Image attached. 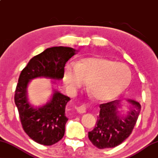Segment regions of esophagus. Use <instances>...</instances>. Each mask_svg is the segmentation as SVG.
<instances>
[{
  "mask_svg": "<svg viewBox=\"0 0 158 158\" xmlns=\"http://www.w3.org/2000/svg\"><path fill=\"white\" fill-rule=\"evenodd\" d=\"M86 110H87V105L86 104H82L81 106H78V107L77 108V111H78L79 113L81 114H83V113H85L86 112Z\"/></svg>",
  "mask_w": 158,
  "mask_h": 158,
  "instance_id": "34e87169",
  "label": "esophagus"
}]
</instances>
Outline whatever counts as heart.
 Segmentation results:
<instances>
[{
  "label": "heart",
  "instance_id": "1",
  "mask_svg": "<svg viewBox=\"0 0 158 158\" xmlns=\"http://www.w3.org/2000/svg\"><path fill=\"white\" fill-rule=\"evenodd\" d=\"M131 71L127 65L101 57H87L75 65H65L64 81L71 89L87 88L94 98L109 101L124 92L131 81Z\"/></svg>",
  "mask_w": 158,
  "mask_h": 158
}]
</instances>
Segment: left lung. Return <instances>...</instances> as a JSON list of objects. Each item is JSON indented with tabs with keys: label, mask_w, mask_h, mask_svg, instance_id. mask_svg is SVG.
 <instances>
[{
	"label": "left lung",
	"mask_w": 158,
	"mask_h": 158,
	"mask_svg": "<svg viewBox=\"0 0 158 158\" xmlns=\"http://www.w3.org/2000/svg\"><path fill=\"white\" fill-rule=\"evenodd\" d=\"M129 110L126 116L118 114L120 101L114 100L99 105V114L88 138L99 149L111 148L120 145L129 136L139 116L141 106L132 99H128Z\"/></svg>",
	"instance_id": "obj_1"
}]
</instances>
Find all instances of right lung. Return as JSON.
Listing matches in <instances>:
<instances>
[{"instance_id":"add662e5","label":"right lung","mask_w":158,"mask_h":158,"mask_svg":"<svg viewBox=\"0 0 158 158\" xmlns=\"http://www.w3.org/2000/svg\"><path fill=\"white\" fill-rule=\"evenodd\" d=\"M76 52L71 47L48 48L30 59L19 77L15 103L24 131L37 143L52 145L64 137L65 123L69 119L65 114V105L71 99L54 91L50 102L44 106L35 108L28 102L27 85L30 80L36 77L62 79L65 65Z\"/></svg>"}]
</instances>
